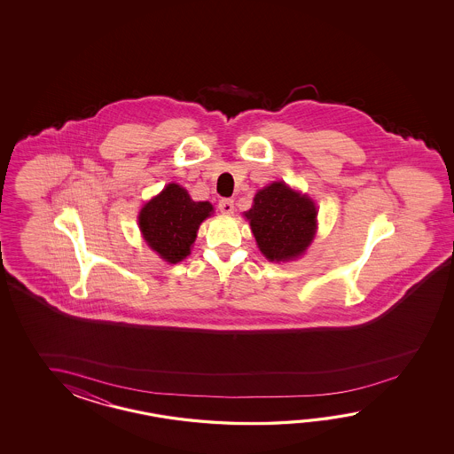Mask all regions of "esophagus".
I'll use <instances>...</instances> for the list:
<instances>
[{
  "label": "esophagus",
  "instance_id": "1",
  "mask_svg": "<svg viewBox=\"0 0 454 454\" xmlns=\"http://www.w3.org/2000/svg\"><path fill=\"white\" fill-rule=\"evenodd\" d=\"M219 209H221V213L225 214V215H231L233 214V200H229V198H223L219 201Z\"/></svg>",
  "mask_w": 454,
  "mask_h": 454
}]
</instances>
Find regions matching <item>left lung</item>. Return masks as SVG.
I'll use <instances>...</instances> for the list:
<instances>
[{
	"instance_id": "left-lung-1",
	"label": "left lung",
	"mask_w": 454,
	"mask_h": 454,
	"mask_svg": "<svg viewBox=\"0 0 454 454\" xmlns=\"http://www.w3.org/2000/svg\"><path fill=\"white\" fill-rule=\"evenodd\" d=\"M317 214L309 196L276 182L256 193L245 215L261 253L270 261H287L300 256L313 240Z\"/></svg>"
}]
</instances>
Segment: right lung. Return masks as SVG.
I'll return each mask as SVG.
<instances>
[{
  "label": "right lung",
  "mask_w": 454,
  "mask_h": 454,
  "mask_svg": "<svg viewBox=\"0 0 454 454\" xmlns=\"http://www.w3.org/2000/svg\"><path fill=\"white\" fill-rule=\"evenodd\" d=\"M211 213L213 204L196 203L180 184H170L141 209L139 229L147 245L175 264L190 254L200 223Z\"/></svg>",
  "instance_id": "right-lung-1"
}]
</instances>
